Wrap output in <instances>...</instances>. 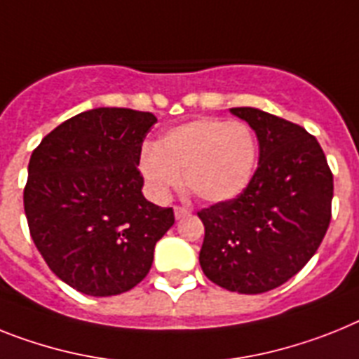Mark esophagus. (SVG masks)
Listing matches in <instances>:
<instances>
[{"instance_id":"34e87169","label":"esophagus","mask_w":359,"mask_h":359,"mask_svg":"<svg viewBox=\"0 0 359 359\" xmlns=\"http://www.w3.org/2000/svg\"><path fill=\"white\" fill-rule=\"evenodd\" d=\"M187 214H189V210L185 209V207H174V216H176V219H182V217H185Z\"/></svg>"}]
</instances>
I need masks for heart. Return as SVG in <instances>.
Wrapping results in <instances>:
<instances>
[{"mask_svg":"<svg viewBox=\"0 0 359 359\" xmlns=\"http://www.w3.org/2000/svg\"><path fill=\"white\" fill-rule=\"evenodd\" d=\"M258 161V143L245 123L198 118L170 128L143 149L140 167L158 198L182 183L207 203L229 201L247 189Z\"/></svg>","mask_w":359,"mask_h":359,"instance_id":"b5f03b06","label":"heart"}]
</instances>
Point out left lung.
I'll return each mask as SVG.
<instances>
[{"instance_id":"left-lung-1","label":"left lung","mask_w":359,"mask_h":359,"mask_svg":"<svg viewBox=\"0 0 359 359\" xmlns=\"http://www.w3.org/2000/svg\"><path fill=\"white\" fill-rule=\"evenodd\" d=\"M259 142V163L240 196L198 212L200 265L223 289L262 294L298 274L325 238L334 180L318 140L299 125L236 107Z\"/></svg>"}]
</instances>
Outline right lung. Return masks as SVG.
Returning <instances> with one entry per match:
<instances>
[{
  "label": "right lung",
  "instance_id": "1",
  "mask_svg": "<svg viewBox=\"0 0 359 359\" xmlns=\"http://www.w3.org/2000/svg\"><path fill=\"white\" fill-rule=\"evenodd\" d=\"M158 119L92 109L43 137L29 163L23 205L36 249L60 280L88 296H116L149 274L174 210L142 194V145Z\"/></svg>",
  "mask_w": 359,
  "mask_h": 359
}]
</instances>
